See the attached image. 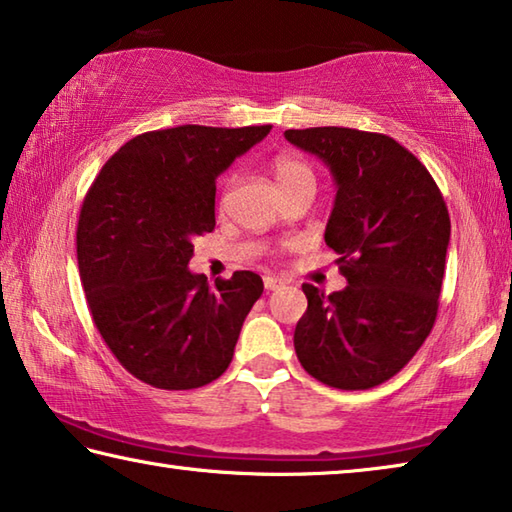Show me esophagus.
<instances>
[{"instance_id":"esophagus-1","label":"esophagus","mask_w":512,"mask_h":512,"mask_svg":"<svg viewBox=\"0 0 512 512\" xmlns=\"http://www.w3.org/2000/svg\"><path fill=\"white\" fill-rule=\"evenodd\" d=\"M282 284H284V280H280V277H275V275H266V277H264V287H266V291L280 289Z\"/></svg>"}]
</instances>
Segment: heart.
Returning <instances> with one entry per match:
<instances>
[{"mask_svg": "<svg viewBox=\"0 0 512 512\" xmlns=\"http://www.w3.org/2000/svg\"><path fill=\"white\" fill-rule=\"evenodd\" d=\"M273 176L282 192H287V189H293V187H300V185L316 187V173H314V169H311V164L302 158H296V155H280V158H275L273 160ZM232 183H235V178L232 176L225 180L223 198L230 192Z\"/></svg>", "mask_w": 512, "mask_h": 512, "instance_id": "heart-1", "label": "heart"}]
</instances>
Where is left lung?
Returning <instances> with one entry per match:
<instances>
[{
  "mask_svg": "<svg viewBox=\"0 0 512 512\" xmlns=\"http://www.w3.org/2000/svg\"><path fill=\"white\" fill-rule=\"evenodd\" d=\"M284 137L332 171L325 244L348 280L329 296L302 284L298 361L327 386L368 391L395 377L436 323L452 230L445 198L427 167L388 135L318 126Z\"/></svg>",
  "mask_w": 512,
  "mask_h": 512,
  "instance_id": "8db88e82",
  "label": "left lung"
}]
</instances>
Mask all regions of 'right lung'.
Returning a JSON list of instances; mask_svg holds the SVG:
<instances>
[{
  "instance_id": "obj_1",
  "label": "right lung",
  "mask_w": 512,
  "mask_h": 512,
  "mask_svg": "<svg viewBox=\"0 0 512 512\" xmlns=\"http://www.w3.org/2000/svg\"><path fill=\"white\" fill-rule=\"evenodd\" d=\"M271 126H176L133 137L83 198L76 257L94 325L133 377L189 391L228 370L262 296L253 271L207 284L187 268L212 232L216 178Z\"/></svg>"
}]
</instances>
